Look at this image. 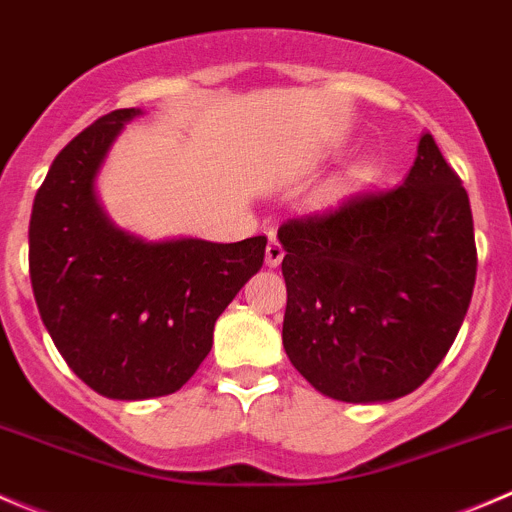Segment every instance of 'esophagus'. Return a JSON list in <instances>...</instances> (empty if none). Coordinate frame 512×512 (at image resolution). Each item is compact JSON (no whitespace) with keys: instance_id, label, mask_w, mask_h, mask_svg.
<instances>
[{"instance_id":"obj_1","label":"esophagus","mask_w":512,"mask_h":512,"mask_svg":"<svg viewBox=\"0 0 512 512\" xmlns=\"http://www.w3.org/2000/svg\"><path fill=\"white\" fill-rule=\"evenodd\" d=\"M283 256H286V251H283L281 241H278V239L268 241V246H266V263H268V266H278V263L283 261Z\"/></svg>"}]
</instances>
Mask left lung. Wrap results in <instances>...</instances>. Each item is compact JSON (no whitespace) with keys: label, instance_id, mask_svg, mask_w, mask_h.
Listing matches in <instances>:
<instances>
[{"label":"left lung","instance_id":"obj_1","mask_svg":"<svg viewBox=\"0 0 512 512\" xmlns=\"http://www.w3.org/2000/svg\"><path fill=\"white\" fill-rule=\"evenodd\" d=\"M283 348L323 396H408L453 346L478 271L468 191L423 134L403 186L358 191L278 229Z\"/></svg>","mask_w":512,"mask_h":512}]
</instances>
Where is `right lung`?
I'll list each match as a JSON object with an SVG mask.
<instances>
[{
  "label": "right lung",
  "mask_w": 512,
  "mask_h": 512,
  "mask_svg": "<svg viewBox=\"0 0 512 512\" xmlns=\"http://www.w3.org/2000/svg\"><path fill=\"white\" fill-rule=\"evenodd\" d=\"M136 114L116 109L74 136L29 221V276L44 326L86 386L116 401L179 391L209 356L216 318L266 256V236L154 244L106 219L94 176Z\"/></svg>",
  "instance_id": "right-lung-1"
}]
</instances>
